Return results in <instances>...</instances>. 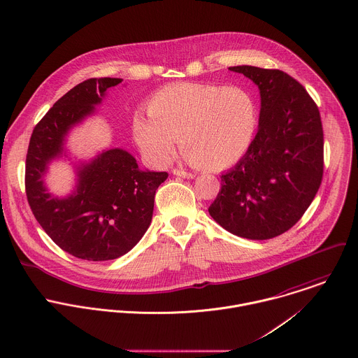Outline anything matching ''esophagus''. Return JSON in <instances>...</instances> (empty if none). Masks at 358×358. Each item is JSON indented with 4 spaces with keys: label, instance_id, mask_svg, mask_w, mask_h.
Masks as SVG:
<instances>
[{
    "label": "esophagus",
    "instance_id": "34e87169",
    "mask_svg": "<svg viewBox=\"0 0 358 358\" xmlns=\"http://www.w3.org/2000/svg\"><path fill=\"white\" fill-rule=\"evenodd\" d=\"M173 174L178 176V177H182V178H194L195 177L194 173H188V171H185L182 169H178V167L173 169Z\"/></svg>",
    "mask_w": 358,
    "mask_h": 358
}]
</instances>
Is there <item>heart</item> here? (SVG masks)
<instances>
[{"mask_svg":"<svg viewBox=\"0 0 358 358\" xmlns=\"http://www.w3.org/2000/svg\"><path fill=\"white\" fill-rule=\"evenodd\" d=\"M148 112L133 119L136 141L157 163L171 159L181 138L187 157L199 167L222 170L250 148L259 127V106L243 87L173 84L156 91Z\"/></svg>","mask_w":358,"mask_h":358,"instance_id":"1","label":"heart"}]
</instances>
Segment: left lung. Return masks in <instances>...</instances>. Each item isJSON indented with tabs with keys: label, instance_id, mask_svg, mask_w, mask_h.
<instances>
[{
	"label": "left lung",
	"instance_id": "8db88e82",
	"mask_svg": "<svg viewBox=\"0 0 358 358\" xmlns=\"http://www.w3.org/2000/svg\"><path fill=\"white\" fill-rule=\"evenodd\" d=\"M260 90L259 131L243 157L221 176L209 213L246 239H271L311 205L324 174L318 106L304 87L278 69L232 66Z\"/></svg>",
	"mask_w": 358,
	"mask_h": 358
}]
</instances>
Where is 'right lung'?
Listing matches in <instances>:
<instances>
[{"label": "right lung", "mask_w": 358, "mask_h": 358, "mask_svg": "<svg viewBox=\"0 0 358 358\" xmlns=\"http://www.w3.org/2000/svg\"><path fill=\"white\" fill-rule=\"evenodd\" d=\"M119 83L101 77L73 87L37 123L26 156L24 187L36 220L62 250L90 262L117 259L140 242L152 221L156 189L169 176L143 171L129 152L115 148L77 169L72 195L59 199L47 192L43 177L62 155L69 130Z\"/></svg>", "instance_id": "right-lung-1"}]
</instances>
